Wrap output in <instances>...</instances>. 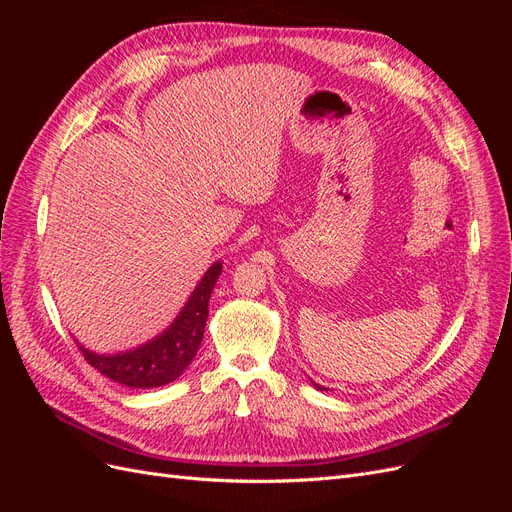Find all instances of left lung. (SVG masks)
Listing matches in <instances>:
<instances>
[{"mask_svg":"<svg viewBox=\"0 0 512 512\" xmlns=\"http://www.w3.org/2000/svg\"><path fill=\"white\" fill-rule=\"evenodd\" d=\"M312 384L316 386V389H318V391H327V389H324V386H320V384H316V382H312Z\"/></svg>","mask_w":512,"mask_h":512,"instance_id":"left-lung-1","label":"left lung"}]
</instances>
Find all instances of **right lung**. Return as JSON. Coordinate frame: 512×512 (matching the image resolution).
Returning a JSON list of instances; mask_svg holds the SVG:
<instances>
[{
	"label": "right lung",
	"instance_id": "right-lung-1",
	"mask_svg": "<svg viewBox=\"0 0 512 512\" xmlns=\"http://www.w3.org/2000/svg\"><path fill=\"white\" fill-rule=\"evenodd\" d=\"M220 273L222 262H215L192 292L177 320L160 337L121 354H96L79 346L85 361L106 378L123 386H132V389H153V386H164L177 380L192 363L200 342H203L209 299Z\"/></svg>",
	"mask_w": 512,
	"mask_h": 512
}]
</instances>
